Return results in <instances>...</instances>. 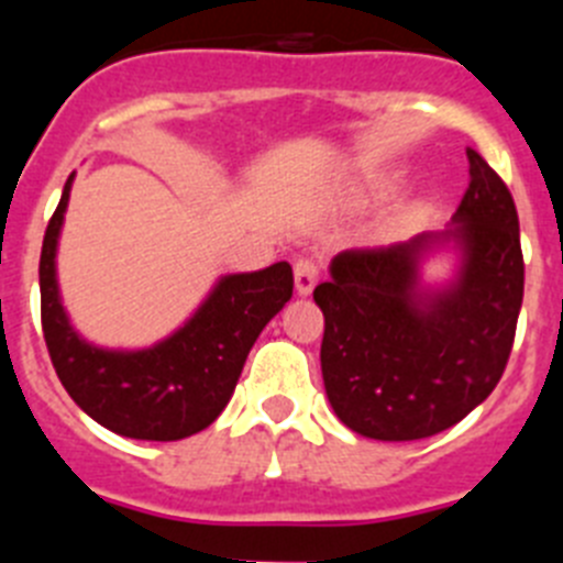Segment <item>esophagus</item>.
I'll return each mask as SVG.
<instances>
[{
    "label": "esophagus",
    "mask_w": 563,
    "mask_h": 563,
    "mask_svg": "<svg viewBox=\"0 0 563 563\" xmlns=\"http://www.w3.org/2000/svg\"><path fill=\"white\" fill-rule=\"evenodd\" d=\"M292 273H296L298 296H307L316 287L318 276H321V265H318L316 258H298L296 265H292Z\"/></svg>",
    "instance_id": "obj_1"
}]
</instances>
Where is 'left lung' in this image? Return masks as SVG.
<instances>
[{
  "instance_id": "8db88e82",
  "label": "left lung",
  "mask_w": 563,
  "mask_h": 563,
  "mask_svg": "<svg viewBox=\"0 0 563 563\" xmlns=\"http://www.w3.org/2000/svg\"><path fill=\"white\" fill-rule=\"evenodd\" d=\"M471 183L442 233L341 251L312 298L324 312L321 372L338 420L369 440L451 429L496 389L525 296L519 213L505 180L467 148ZM454 241L457 278L419 287V258Z\"/></svg>"
}]
</instances>
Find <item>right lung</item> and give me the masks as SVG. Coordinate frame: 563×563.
<instances>
[{"label":"right lung","mask_w":563,"mask_h":563,"mask_svg":"<svg viewBox=\"0 0 563 563\" xmlns=\"http://www.w3.org/2000/svg\"><path fill=\"white\" fill-rule=\"evenodd\" d=\"M73 174L44 231L38 287L49 361L67 395L103 429L132 440H183L208 429L231 400L258 332L292 296L287 262L220 278L180 330L148 350H101L84 341L62 307L56 247Z\"/></svg>","instance_id":"right-lung-1"}]
</instances>
